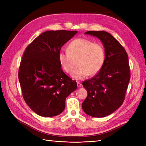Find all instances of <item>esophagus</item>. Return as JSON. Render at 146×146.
<instances>
[{"instance_id":"1","label":"esophagus","mask_w":146,"mask_h":146,"mask_svg":"<svg viewBox=\"0 0 146 146\" xmlns=\"http://www.w3.org/2000/svg\"><path fill=\"white\" fill-rule=\"evenodd\" d=\"M77 87H81L82 86V84L80 83V82H77Z\"/></svg>"}]
</instances>
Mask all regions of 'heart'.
<instances>
[{
  "label": "heart",
  "instance_id": "heart-1",
  "mask_svg": "<svg viewBox=\"0 0 146 146\" xmlns=\"http://www.w3.org/2000/svg\"><path fill=\"white\" fill-rule=\"evenodd\" d=\"M68 52L59 53V63L65 72L71 74L77 67L76 61H77L79 68L72 74V77L76 80H82L88 75L94 76L103 67L105 50L99 42L78 38L70 42Z\"/></svg>",
  "mask_w": 146,
  "mask_h": 146
}]
</instances>
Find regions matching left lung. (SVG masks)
<instances>
[{"label":"left lung","instance_id":"left-lung-1","mask_svg":"<svg viewBox=\"0 0 146 146\" xmlns=\"http://www.w3.org/2000/svg\"><path fill=\"white\" fill-rule=\"evenodd\" d=\"M85 34L98 37L105 47L103 67L96 76L84 81L88 96L82 108L88 115L102 117L121 107L130 78L128 55L111 34L104 31H88Z\"/></svg>","mask_w":146,"mask_h":146}]
</instances>
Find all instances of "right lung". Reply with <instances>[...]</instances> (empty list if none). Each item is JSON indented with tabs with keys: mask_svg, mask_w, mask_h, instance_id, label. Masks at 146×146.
I'll list each match as a JSON object with an SVG mask.
<instances>
[{
	"mask_svg": "<svg viewBox=\"0 0 146 146\" xmlns=\"http://www.w3.org/2000/svg\"><path fill=\"white\" fill-rule=\"evenodd\" d=\"M77 33L47 31L25 48L19 80L26 104L39 116L52 117L62 113L66 98L77 89V82L63 72L58 60L61 48Z\"/></svg>",
	"mask_w": 146,
	"mask_h": 146,
	"instance_id": "add662e5",
	"label": "right lung"
}]
</instances>
